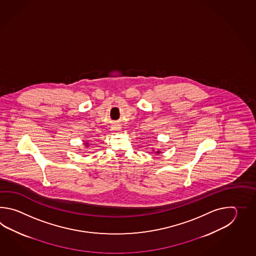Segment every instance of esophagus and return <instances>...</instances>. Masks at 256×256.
Wrapping results in <instances>:
<instances>
[{
  "label": "esophagus",
  "instance_id": "obj_1",
  "mask_svg": "<svg viewBox=\"0 0 256 256\" xmlns=\"http://www.w3.org/2000/svg\"><path fill=\"white\" fill-rule=\"evenodd\" d=\"M112 132H118V130H120V127H119V126H114L112 127Z\"/></svg>",
  "mask_w": 256,
  "mask_h": 256
}]
</instances>
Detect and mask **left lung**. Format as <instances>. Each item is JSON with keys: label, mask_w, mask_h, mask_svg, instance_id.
I'll return each instance as SVG.
<instances>
[{"label": "left lung", "mask_w": 256, "mask_h": 256, "mask_svg": "<svg viewBox=\"0 0 256 256\" xmlns=\"http://www.w3.org/2000/svg\"><path fill=\"white\" fill-rule=\"evenodd\" d=\"M158 152H158H158H158Z\"/></svg>", "instance_id": "1"}]
</instances>
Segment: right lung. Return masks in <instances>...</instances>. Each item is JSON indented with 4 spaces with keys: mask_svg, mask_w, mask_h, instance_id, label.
Returning a JSON list of instances; mask_svg holds the SVG:
<instances>
[{
    "mask_svg": "<svg viewBox=\"0 0 256 256\" xmlns=\"http://www.w3.org/2000/svg\"><path fill=\"white\" fill-rule=\"evenodd\" d=\"M86 144V146H87L88 144Z\"/></svg>",
    "mask_w": 256,
    "mask_h": 256,
    "instance_id": "right-lung-1",
    "label": "right lung"
}]
</instances>
